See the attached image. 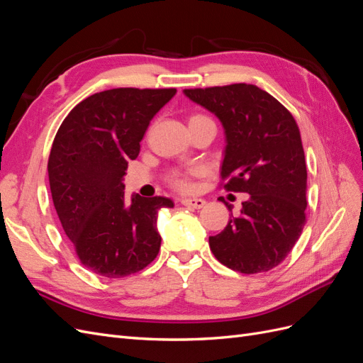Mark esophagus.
Segmentation results:
<instances>
[{
	"label": "esophagus",
	"instance_id": "1",
	"mask_svg": "<svg viewBox=\"0 0 363 363\" xmlns=\"http://www.w3.org/2000/svg\"><path fill=\"white\" fill-rule=\"evenodd\" d=\"M182 204L188 206L191 208H203L206 206V201L201 199H183Z\"/></svg>",
	"mask_w": 363,
	"mask_h": 363
}]
</instances>
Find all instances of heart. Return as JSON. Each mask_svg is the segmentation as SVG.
Returning a JSON list of instances; mask_svg holds the SVG:
<instances>
[{"instance_id": "heart-1", "label": "heart", "mask_w": 363, "mask_h": 363, "mask_svg": "<svg viewBox=\"0 0 363 363\" xmlns=\"http://www.w3.org/2000/svg\"><path fill=\"white\" fill-rule=\"evenodd\" d=\"M199 116V115H196ZM194 118V116H192ZM195 171L192 169V171H188V172H182V171H174V172H171V175H169V182L175 186V188H179V189H188L189 188V177L191 175L194 174Z\"/></svg>"}]
</instances>
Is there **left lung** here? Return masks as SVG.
Masks as SVG:
<instances>
[{"label": "left lung", "instance_id": "8db88e82", "mask_svg": "<svg viewBox=\"0 0 363 363\" xmlns=\"http://www.w3.org/2000/svg\"><path fill=\"white\" fill-rule=\"evenodd\" d=\"M183 94L224 128V188L250 195L240 215L232 213L223 232L208 238V245L230 269L269 271L289 255L306 223L307 171L298 125L286 107L256 84Z\"/></svg>", "mask_w": 363, "mask_h": 363}]
</instances>
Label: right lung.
I'll return each instance as SVG.
<instances>
[{
  "label": "right lung",
  "instance_id": "add662e5",
  "mask_svg": "<svg viewBox=\"0 0 363 363\" xmlns=\"http://www.w3.org/2000/svg\"><path fill=\"white\" fill-rule=\"evenodd\" d=\"M177 89L119 87L87 96L63 119L54 138L48 177L54 207L83 265L119 279L156 259L157 213L167 196H124L128 160L151 119Z\"/></svg>",
  "mask_w": 363,
  "mask_h": 363
}]
</instances>
